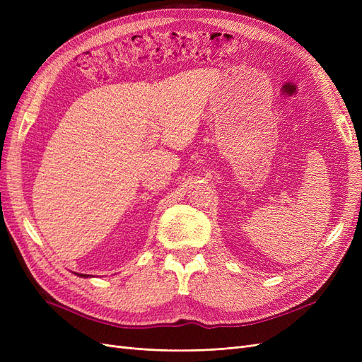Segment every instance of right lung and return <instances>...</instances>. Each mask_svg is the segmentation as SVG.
Segmentation results:
<instances>
[{"label": "right lung", "mask_w": 362, "mask_h": 362, "mask_svg": "<svg viewBox=\"0 0 362 362\" xmlns=\"http://www.w3.org/2000/svg\"><path fill=\"white\" fill-rule=\"evenodd\" d=\"M78 276H83V278H89V275H81V273H80V275Z\"/></svg>", "instance_id": "obj_1"}]
</instances>
